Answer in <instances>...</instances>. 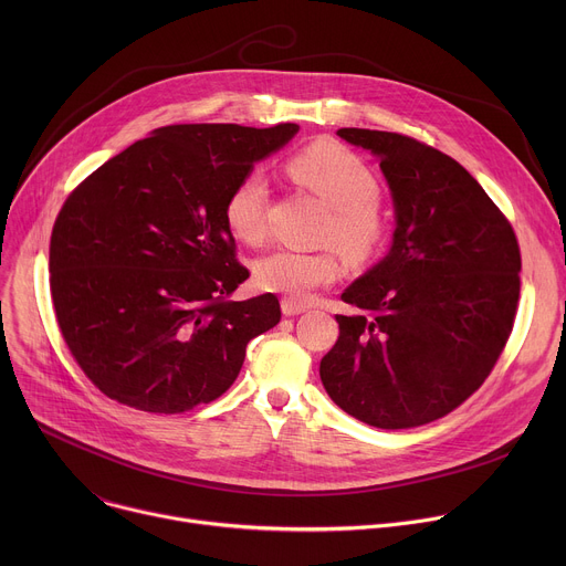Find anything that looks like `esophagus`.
<instances>
[{
	"mask_svg": "<svg viewBox=\"0 0 566 566\" xmlns=\"http://www.w3.org/2000/svg\"><path fill=\"white\" fill-rule=\"evenodd\" d=\"M306 311V304L297 302V300H291V297H284L282 300V313L284 315H300Z\"/></svg>",
	"mask_w": 566,
	"mask_h": 566,
	"instance_id": "34e87169",
	"label": "esophagus"
}]
</instances>
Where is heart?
Wrapping results in <instances>:
<instances>
[{
  "label": "heart",
  "instance_id": "obj_1",
  "mask_svg": "<svg viewBox=\"0 0 566 566\" xmlns=\"http://www.w3.org/2000/svg\"><path fill=\"white\" fill-rule=\"evenodd\" d=\"M289 172L332 208L319 232L322 244H334L354 262H365L380 251L387 237L380 184L358 154L343 145L317 143L291 158ZM269 203L271 190L264 172L253 170L241 177L223 203L230 232L244 244H262L269 232ZM340 273L343 266L334 251L277 249L253 264L258 289L291 300H302L319 286L334 284Z\"/></svg>",
  "mask_w": 566,
  "mask_h": 566
}]
</instances>
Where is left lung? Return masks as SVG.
Listing matches in <instances>:
<instances>
[{
    "label": "left lung",
    "mask_w": 566,
    "mask_h": 566,
    "mask_svg": "<svg viewBox=\"0 0 566 566\" xmlns=\"http://www.w3.org/2000/svg\"><path fill=\"white\" fill-rule=\"evenodd\" d=\"M380 158L396 230L358 277L319 363L327 394L354 419L406 430L437 421L489 378L520 300L522 255L506 214L448 154L396 132L343 127Z\"/></svg>",
    "instance_id": "obj_1"
}]
</instances>
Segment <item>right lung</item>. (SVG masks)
Instances as JSON below:
<instances>
[{
  "instance_id": "right-lung-1",
  "label": "right lung",
  "mask_w": 566,
  "mask_h": 566,
  "mask_svg": "<svg viewBox=\"0 0 566 566\" xmlns=\"http://www.w3.org/2000/svg\"><path fill=\"white\" fill-rule=\"evenodd\" d=\"M295 123L168 125L136 140L64 201L49 284L85 376L140 412L181 415L219 398L280 302L230 295L249 280L223 217L232 186L297 134Z\"/></svg>"
}]
</instances>
